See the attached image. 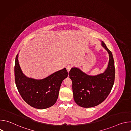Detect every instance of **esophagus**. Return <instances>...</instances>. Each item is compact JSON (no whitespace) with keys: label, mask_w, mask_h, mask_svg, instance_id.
<instances>
[{"label":"esophagus","mask_w":131,"mask_h":131,"mask_svg":"<svg viewBox=\"0 0 131 131\" xmlns=\"http://www.w3.org/2000/svg\"><path fill=\"white\" fill-rule=\"evenodd\" d=\"M71 68V65H68L66 67V69H67V70L68 72H69L70 71Z\"/></svg>","instance_id":"1"}]
</instances>
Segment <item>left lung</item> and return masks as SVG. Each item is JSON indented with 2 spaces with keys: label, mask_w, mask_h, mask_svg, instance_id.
I'll return each mask as SVG.
<instances>
[{
  "label": "left lung",
  "mask_w": 131,
  "mask_h": 131,
  "mask_svg": "<svg viewBox=\"0 0 131 131\" xmlns=\"http://www.w3.org/2000/svg\"><path fill=\"white\" fill-rule=\"evenodd\" d=\"M102 45L109 55L108 66L104 73L91 76L74 67L69 72L74 101L82 107H92L102 103L109 94L114 84L115 68L113 54L104 42Z\"/></svg>",
  "instance_id": "left-lung-1"
}]
</instances>
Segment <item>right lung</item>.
<instances>
[{
  "instance_id": "1",
  "label": "right lung",
  "mask_w": 131,
  "mask_h": 131,
  "mask_svg": "<svg viewBox=\"0 0 131 131\" xmlns=\"http://www.w3.org/2000/svg\"><path fill=\"white\" fill-rule=\"evenodd\" d=\"M17 57V54L14 66L15 82L22 99L29 105L37 109L53 106L58 100L62 81L68 76L66 69L55 72L42 80L33 79L23 74Z\"/></svg>"
}]
</instances>
